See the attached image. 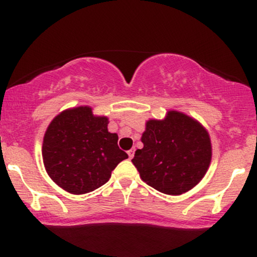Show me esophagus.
<instances>
[{"mask_svg": "<svg viewBox=\"0 0 257 257\" xmlns=\"http://www.w3.org/2000/svg\"><path fill=\"white\" fill-rule=\"evenodd\" d=\"M134 152H135V151H134V150H133V149L129 150V151L126 152V153H128V156H129V159H132L133 157H134Z\"/></svg>", "mask_w": 257, "mask_h": 257, "instance_id": "esophagus-1", "label": "esophagus"}]
</instances>
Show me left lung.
Masks as SVG:
<instances>
[{
    "label": "left lung",
    "mask_w": 257,
    "mask_h": 257,
    "mask_svg": "<svg viewBox=\"0 0 257 257\" xmlns=\"http://www.w3.org/2000/svg\"><path fill=\"white\" fill-rule=\"evenodd\" d=\"M133 164L147 185L179 196L204 178L211 162L209 133L197 119L170 110L163 119H149Z\"/></svg>",
    "instance_id": "left-lung-1"
}]
</instances>
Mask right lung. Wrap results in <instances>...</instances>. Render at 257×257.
<instances>
[{
	"instance_id": "right-lung-1",
	"label": "right lung",
	"mask_w": 257,
	"mask_h": 257,
	"mask_svg": "<svg viewBox=\"0 0 257 257\" xmlns=\"http://www.w3.org/2000/svg\"><path fill=\"white\" fill-rule=\"evenodd\" d=\"M108 118L95 116L90 106L67 108L44 133L42 158L47 174L66 192L96 190L128 155L117 145L118 135L107 129Z\"/></svg>"
}]
</instances>
